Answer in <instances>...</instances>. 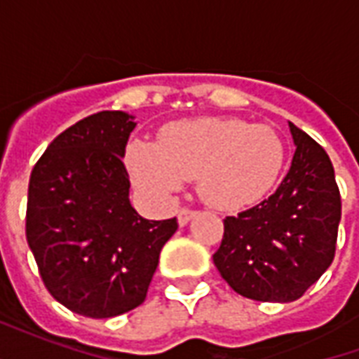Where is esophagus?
I'll return each instance as SVG.
<instances>
[{
  "instance_id": "1",
  "label": "esophagus",
  "mask_w": 359,
  "mask_h": 359,
  "mask_svg": "<svg viewBox=\"0 0 359 359\" xmlns=\"http://www.w3.org/2000/svg\"><path fill=\"white\" fill-rule=\"evenodd\" d=\"M196 213H198V211L188 210V208H182V210L179 211V225H180V226L187 225V223H188V221H190V219L196 217Z\"/></svg>"
}]
</instances>
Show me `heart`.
Listing matches in <instances>:
<instances>
[{"mask_svg":"<svg viewBox=\"0 0 359 359\" xmlns=\"http://www.w3.org/2000/svg\"><path fill=\"white\" fill-rule=\"evenodd\" d=\"M133 184L151 200H167L196 179L203 200L242 210L269 192L285 163L275 128L242 118L202 117L163 126L157 144L134 140L125 151Z\"/></svg>","mask_w":359,"mask_h":359,"instance_id":"b5f03b06","label":"heart"}]
</instances>
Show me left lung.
<instances>
[{
	"mask_svg": "<svg viewBox=\"0 0 359 359\" xmlns=\"http://www.w3.org/2000/svg\"><path fill=\"white\" fill-rule=\"evenodd\" d=\"M290 125L296 151L273 194L226 215L213 264L234 292L257 302L298 300L334 259L340 190L327 151Z\"/></svg>",
	"mask_w": 359,
	"mask_h": 359,
	"instance_id": "left-lung-1",
	"label": "left lung"
}]
</instances>
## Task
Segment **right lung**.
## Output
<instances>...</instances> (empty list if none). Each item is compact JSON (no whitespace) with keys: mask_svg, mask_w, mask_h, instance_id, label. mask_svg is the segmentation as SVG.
I'll return each mask as SVG.
<instances>
[{"mask_svg":"<svg viewBox=\"0 0 359 359\" xmlns=\"http://www.w3.org/2000/svg\"><path fill=\"white\" fill-rule=\"evenodd\" d=\"M134 117L100 111L51 142L28 182L27 242L48 292L105 319L146 300L177 217L148 221L128 200L123 163Z\"/></svg>","mask_w":359,"mask_h":359,"instance_id":"right-lung-1","label":"right lung"}]
</instances>
